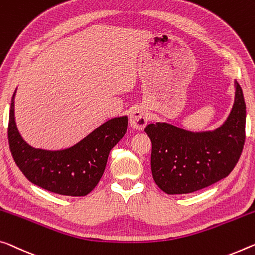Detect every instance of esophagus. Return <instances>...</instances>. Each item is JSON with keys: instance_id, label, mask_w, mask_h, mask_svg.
Listing matches in <instances>:
<instances>
[{"instance_id": "esophagus-1", "label": "esophagus", "mask_w": 255, "mask_h": 255, "mask_svg": "<svg viewBox=\"0 0 255 255\" xmlns=\"http://www.w3.org/2000/svg\"><path fill=\"white\" fill-rule=\"evenodd\" d=\"M129 121H130V126L132 129H135V130H143L148 121L147 112L145 111V109L140 107L136 108L135 110L131 112L130 120Z\"/></svg>"}]
</instances>
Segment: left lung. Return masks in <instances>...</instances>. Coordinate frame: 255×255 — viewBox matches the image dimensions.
Wrapping results in <instances>:
<instances>
[{"label": "left lung", "instance_id": "8db88e82", "mask_svg": "<svg viewBox=\"0 0 255 255\" xmlns=\"http://www.w3.org/2000/svg\"><path fill=\"white\" fill-rule=\"evenodd\" d=\"M235 101L224 125L213 131L191 132L167 123L145 128L152 142L151 170L167 194H188L227 177L243 151L246 106L235 82Z\"/></svg>", "mask_w": 255, "mask_h": 255}]
</instances>
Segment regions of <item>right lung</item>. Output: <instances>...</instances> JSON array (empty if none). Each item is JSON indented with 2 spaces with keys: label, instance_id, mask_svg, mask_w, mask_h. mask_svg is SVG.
<instances>
[{
  "label": "right lung",
  "instance_id": "right-lung-1",
  "mask_svg": "<svg viewBox=\"0 0 255 255\" xmlns=\"http://www.w3.org/2000/svg\"><path fill=\"white\" fill-rule=\"evenodd\" d=\"M15 92L11 101L7 138L20 170L28 180L46 191L67 196L87 195L102 177L111 148L126 134L128 117L106 121L72 147L61 151L34 148L23 140L15 125Z\"/></svg>",
  "mask_w": 255,
  "mask_h": 255
}]
</instances>
